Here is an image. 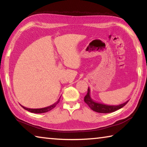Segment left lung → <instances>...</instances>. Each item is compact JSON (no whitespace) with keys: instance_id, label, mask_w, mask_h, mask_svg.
<instances>
[{"instance_id":"8db88e82","label":"left lung","mask_w":147,"mask_h":147,"mask_svg":"<svg viewBox=\"0 0 147 147\" xmlns=\"http://www.w3.org/2000/svg\"><path fill=\"white\" fill-rule=\"evenodd\" d=\"M84 102L88 104L89 108H90L92 110H93L96 112L98 113H111L113 111H115L118 109L123 108V106L126 105L128 102L126 101V102L123 103L121 104H119L117 106H113V105H106V104H102L97 102L93 100L91 98L90 96V89L88 88V93L84 97Z\"/></svg>"}]
</instances>
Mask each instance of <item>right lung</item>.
I'll return each instance as SVG.
<instances>
[{
  "label": "right lung",
  "mask_w": 147,
  "mask_h": 147,
  "mask_svg": "<svg viewBox=\"0 0 147 147\" xmlns=\"http://www.w3.org/2000/svg\"><path fill=\"white\" fill-rule=\"evenodd\" d=\"M59 99H58V100L55 103L53 104V105H51L49 106L48 107H45V108H38V109H32V108H26V107H24L23 106H21L23 108L26 109V110L30 111V112L31 113H45V112H47V111H51V109H54V108H55L56 106L57 105V104H58L59 102Z\"/></svg>",
  "instance_id": "add662e5"
}]
</instances>
